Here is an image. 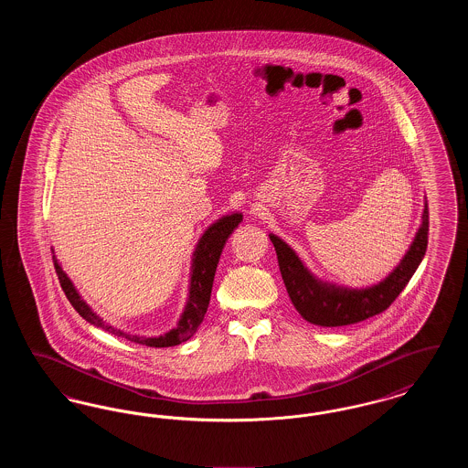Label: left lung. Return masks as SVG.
I'll list each match as a JSON object with an SVG mask.
<instances>
[{"mask_svg":"<svg viewBox=\"0 0 468 468\" xmlns=\"http://www.w3.org/2000/svg\"><path fill=\"white\" fill-rule=\"evenodd\" d=\"M423 223L400 265L372 288L351 290L315 279L296 252L277 235H270L275 247L281 275L291 302L298 314L317 326H347L386 311L400 294L423 261L428 245V203H424Z\"/></svg>","mask_w":468,"mask_h":468,"instance_id":"1","label":"left lung"}]
</instances>
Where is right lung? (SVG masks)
Returning <instances> with one entry per match:
<instances>
[{
    "instance_id": "obj_1",
    "label": "right lung",
    "mask_w": 468,
    "mask_h": 468,
    "mask_svg": "<svg viewBox=\"0 0 468 468\" xmlns=\"http://www.w3.org/2000/svg\"><path fill=\"white\" fill-rule=\"evenodd\" d=\"M240 223H242V214H229V216L221 218L219 221H216L212 226H208V229L201 235L200 242L197 245V250L193 254L191 284H189V298H187L186 309L178 319L177 326L161 336L130 335L107 324L101 317H98L94 312L90 311V305L80 298V294L77 292L71 281L68 279L67 273L58 263V260L54 261V267H56L59 284L65 291L69 303L88 323L98 326V328H103L109 334L128 338L134 344H142L147 347H172V346H178V344L189 340L193 335L197 334V330L205 317V312L208 309L214 275H216V268L219 263L224 244H226L228 237L233 233V229Z\"/></svg>"
}]
</instances>
